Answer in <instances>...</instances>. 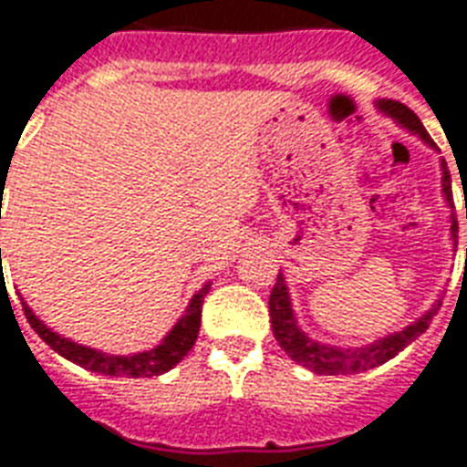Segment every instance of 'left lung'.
I'll use <instances>...</instances> for the list:
<instances>
[{"mask_svg": "<svg viewBox=\"0 0 467 467\" xmlns=\"http://www.w3.org/2000/svg\"><path fill=\"white\" fill-rule=\"evenodd\" d=\"M375 107L384 117H391L394 122L411 131L414 137H419L426 147L436 149L433 139L429 137V131L423 130L421 119L409 109L407 105H401L397 99H377ZM441 191L446 198L448 208H451V240H453V252L458 244V220L453 213V191H451V173H448L446 161L441 159ZM465 220H467V205H465ZM467 257V247H465ZM441 308V298H436V304L423 313L421 318H416L414 323H409L407 328L394 330L389 336L379 337L375 343L358 345V348H340V345H328L313 340L306 330H301L291 306L289 286L284 274L279 272L276 284H274L272 296H269V316H272V330L276 343L284 348V352L289 355L291 360L304 365L306 369H311L316 375H355V372H365V369L379 368L387 360H391L394 355H400L407 345H411L416 337L426 333L429 323Z\"/></svg>", "mask_w": 467, "mask_h": 467, "instance_id": "left-lung-1", "label": "left lung"}]
</instances>
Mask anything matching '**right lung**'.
I'll return each instance as SVG.
<instances>
[{
	"label": "right lung",
	"instance_id": "obj_1",
	"mask_svg": "<svg viewBox=\"0 0 467 467\" xmlns=\"http://www.w3.org/2000/svg\"><path fill=\"white\" fill-rule=\"evenodd\" d=\"M2 259V249H0ZM210 281L202 284V289H198L191 298V304L183 311V316L178 318V323L166 333L161 343L154 345L151 350L134 352V355H109V352L95 350L88 345L73 343L70 337H63L58 333H53L44 320L38 318L26 301L21 298V308L24 316L31 323V328L38 333V337L46 345H51L53 350L58 352L60 358L76 362L80 368L98 372V375H109V377H159L163 372H169L178 365V362L186 358L191 348L195 345L198 330H201V313H202V298L208 294Z\"/></svg>",
	"mask_w": 467,
	"mask_h": 467
}]
</instances>
